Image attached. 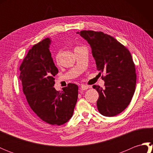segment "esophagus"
I'll return each instance as SVG.
<instances>
[{"label": "esophagus", "instance_id": "obj_1", "mask_svg": "<svg viewBox=\"0 0 153 153\" xmlns=\"http://www.w3.org/2000/svg\"><path fill=\"white\" fill-rule=\"evenodd\" d=\"M89 88V87L87 85H82L80 87V89L82 90V91H85V90H87V89Z\"/></svg>", "mask_w": 153, "mask_h": 153}]
</instances>
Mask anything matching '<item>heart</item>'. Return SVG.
Returning <instances> with one entry per match:
<instances>
[{"label":"heart","mask_w":153,"mask_h":153,"mask_svg":"<svg viewBox=\"0 0 153 153\" xmlns=\"http://www.w3.org/2000/svg\"><path fill=\"white\" fill-rule=\"evenodd\" d=\"M59 56H60V54L58 53H56V54H55L54 58H55V60H56V62L58 61V59H59Z\"/></svg>","instance_id":"b5f03b06"}]
</instances>
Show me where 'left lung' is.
Listing matches in <instances>:
<instances>
[{
	"instance_id": "obj_1",
	"label": "left lung",
	"mask_w": 153,
	"mask_h": 153,
	"mask_svg": "<svg viewBox=\"0 0 153 153\" xmlns=\"http://www.w3.org/2000/svg\"><path fill=\"white\" fill-rule=\"evenodd\" d=\"M77 33L88 42L97 69L105 76V87L94 85L99 93L97 108L102 115L112 117L123 111L135 92L136 74L131 53L116 39L101 31H81Z\"/></svg>"
}]
</instances>
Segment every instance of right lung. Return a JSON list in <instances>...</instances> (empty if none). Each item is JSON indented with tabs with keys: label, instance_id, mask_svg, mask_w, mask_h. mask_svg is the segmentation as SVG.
Wrapping results in <instances>:
<instances>
[{
	"label": "right lung",
	"instance_id": "obj_1",
	"mask_svg": "<svg viewBox=\"0 0 153 153\" xmlns=\"http://www.w3.org/2000/svg\"><path fill=\"white\" fill-rule=\"evenodd\" d=\"M51 39L46 38L28 51L19 67V79L27 101L43 121L60 126L73 115L78 97V86L69 83L58 91L54 76L58 74L49 51Z\"/></svg>",
	"mask_w": 153,
	"mask_h": 153
}]
</instances>
